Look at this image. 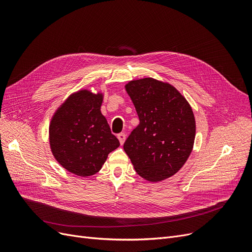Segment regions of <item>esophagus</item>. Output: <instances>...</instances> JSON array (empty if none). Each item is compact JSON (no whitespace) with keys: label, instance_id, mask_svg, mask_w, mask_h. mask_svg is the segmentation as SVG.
<instances>
[{"label":"esophagus","instance_id":"1","mask_svg":"<svg viewBox=\"0 0 252 252\" xmlns=\"http://www.w3.org/2000/svg\"><path fill=\"white\" fill-rule=\"evenodd\" d=\"M117 138H118V140H119V143H121L122 145L125 143V141H126V134L125 133H121V134H118L117 135Z\"/></svg>","mask_w":252,"mask_h":252}]
</instances>
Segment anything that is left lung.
<instances>
[{"label":"left lung","mask_w":252,"mask_h":252,"mask_svg":"<svg viewBox=\"0 0 252 252\" xmlns=\"http://www.w3.org/2000/svg\"><path fill=\"white\" fill-rule=\"evenodd\" d=\"M126 91L140 119L124 144L135 170L149 182L174 176L193 149L196 124L190 104L174 86L152 77L130 81Z\"/></svg>","instance_id":"8db88e82"}]
</instances>
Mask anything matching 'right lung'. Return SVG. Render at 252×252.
<instances>
[{
  "mask_svg": "<svg viewBox=\"0 0 252 252\" xmlns=\"http://www.w3.org/2000/svg\"><path fill=\"white\" fill-rule=\"evenodd\" d=\"M102 101V93L81 90L66 99L51 119V151L66 170L78 177L98 173L108 154L119 146L101 113Z\"/></svg>",
  "mask_w": 252,
  "mask_h": 252,
  "instance_id": "right-lung-1",
  "label": "right lung"
}]
</instances>
